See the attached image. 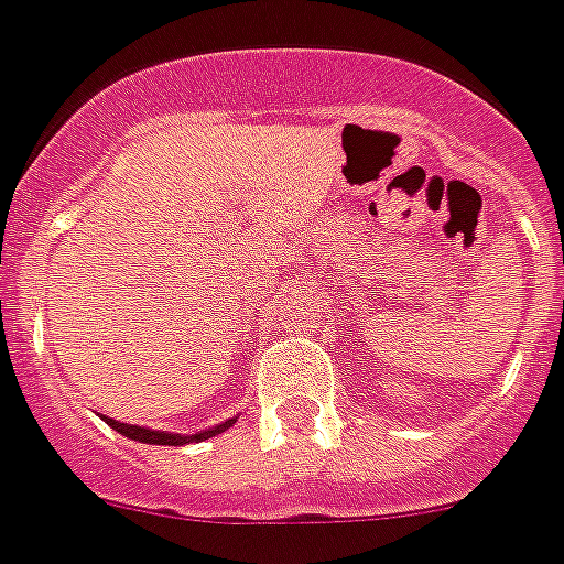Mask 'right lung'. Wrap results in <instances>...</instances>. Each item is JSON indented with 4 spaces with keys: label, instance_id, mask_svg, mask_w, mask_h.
I'll return each mask as SVG.
<instances>
[{
    "label": "right lung",
    "instance_id": "obj_1",
    "mask_svg": "<svg viewBox=\"0 0 564 564\" xmlns=\"http://www.w3.org/2000/svg\"><path fill=\"white\" fill-rule=\"evenodd\" d=\"M107 423H110L116 432H121L124 437H132L138 440V443H154V446H185V443H198V440H207V437H216V434H221L224 429L232 426V421L221 423V426L216 429H207V432H198V434H187V437H182V434H165V432H152V429H141V426H132V423H121V421H112V417H105Z\"/></svg>",
    "mask_w": 564,
    "mask_h": 564
}]
</instances>
